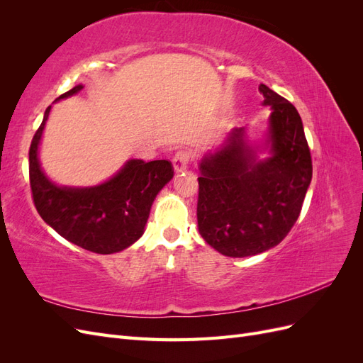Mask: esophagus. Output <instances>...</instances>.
Instances as JSON below:
<instances>
[{
	"mask_svg": "<svg viewBox=\"0 0 363 363\" xmlns=\"http://www.w3.org/2000/svg\"><path fill=\"white\" fill-rule=\"evenodd\" d=\"M189 160H191V152L189 151L180 150V151L175 152V156L172 157V164H174L175 172H180V171L186 169Z\"/></svg>",
	"mask_w": 363,
	"mask_h": 363,
	"instance_id": "1",
	"label": "esophagus"
}]
</instances>
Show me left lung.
<instances>
[{"instance_id":"obj_1","label":"left lung","mask_w":363,"mask_h":363,"mask_svg":"<svg viewBox=\"0 0 363 363\" xmlns=\"http://www.w3.org/2000/svg\"><path fill=\"white\" fill-rule=\"evenodd\" d=\"M271 106V156L257 160L245 128L200 163L196 219L200 235L228 257H247L279 245L298 219L312 180V157L296 108L260 84Z\"/></svg>"}]
</instances>
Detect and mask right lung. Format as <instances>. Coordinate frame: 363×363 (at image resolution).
<instances>
[{
    "mask_svg": "<svg viewBox=\"0 0 363 363\" xmlns=\"http://www.w3.org/2000/svg\"><path fill=\"white\" fill-rule=\"evenodd\" d=\"M79 84L59 96L80 92ZM51 106L33 136L28 172L33 203L40 218L69 242L98 255L123 251L144 233L156 195L174 175L169 160H128L115 177L94 188H62L47 179L38 148Z\"/></svg>",
    "mask_w": 363,
    "mask_h": 363,
    "instance_id": "obj_1",
    "label": "right lung"
}]
</instances>
